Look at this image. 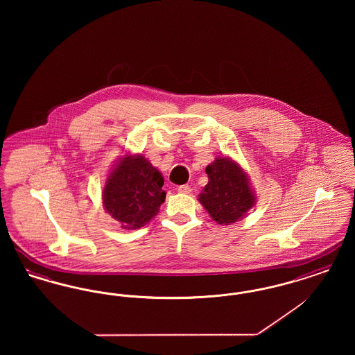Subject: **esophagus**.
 <instances>
[{
    "label": "esophagus",
    "instance_id": "34e87169",
    "mask_svg": "<svg viewBox=\"0 0 355 355\" xmlns=\"http://www.w3.org/2000/svg\"><path fill=\"white\" fill-rule=\"evenodd\" d=\"M177 191L178 193H182V194H189L191 191V187L189 185H181L177 187Z\"/></svg>",
    "mask_w": 355,
    "mask_h": 355
}]
</instances>
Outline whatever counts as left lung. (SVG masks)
I'll list each match as a JSON object with an SVG mask.
<instances>
[{"instance_id": "8db88e82", "label": "left lung", "mask_w": 355, "mask_h": 355, "mask_svg": "<svg viewBox=\"0 0 355 355\" xmlns=\"http://www.w3.org/2000/svg\"><path fill=\"white\" fill-rule=\"evenodd\" d=\"M209 177L198 201L210 217L220 225L242 220L255 202L253 190L245 171L230 158H216L206 168Z\"/></svg>"}]
</instances>
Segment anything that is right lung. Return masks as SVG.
<instances>
[{
	"label": "right lung",
	"mask_w": 355,
	"mask_h": 355,
	"mask_svg": "<svg viewBox=\"0 0 355 355\" xmlns=\"http://www.w3.org/2000/svg\"><path fill=\"white\" fill-rule=\"evenodd\" d=\"M162 186L164 177L145 157L126 155L106 180L103 207L122 229H139L158 214L166 197Z\"/></svg>",
	"instance_id": "right-lung-1"
}]
</instances>
